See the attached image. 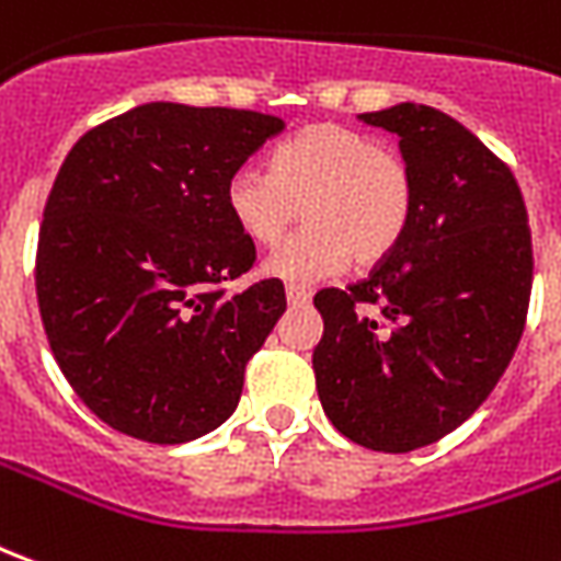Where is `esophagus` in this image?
<instances>
[{
    "mask_svg": "<svg viewBox=\"0 0 561 561\" xmlns=\"http://www.w3.org/2000/svg\"><path fill=\"white\" fill-rule=\"evenodd\" d=\"M285 297H288V304H291V307H304V304L309 300V291L304 288V285H288V288H285Z\"/></svg>",
    "mask_w": 561,
    "mask_h": 561,
    "instance_id": "obj_1",
    "label": "esophagus"
}]
</instances>
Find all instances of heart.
Returning a JSON list of instances; mask_svg holds the SVG:
<instances>
[{
    "label": "heart",
    "instance_id": "1",
    "mask_svg": "<svg viewBox=\"0 0 561 561\" xmlns=\"http://www.w3.org/2000/svg\"><path fill=\"white\" fill-rule=\"evenodd\" d=\"M413 203V175L401 154L343 124H312L270 154V170L240 167L225 185L230 221L257 245H276L304 206L309 225L264 267L288 282L328 279L352 257H389L410 227Z\"/></svg>",
    "mask_w": 561,
    "mask_h": 561
}]
</instances>
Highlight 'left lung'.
<instances>
[{
    "label": "left lung",
    "instance_id": "left-lung-1",
    "mask_svg": "<svg viewBox=\"0 0 561 561\" xmlns=\"http://www.w3.org/2000/svg\"><path fill=\"white\" fill-rule=\"evenodd\" d=\"M362 121L401 139L416 203L367 279L312 297L324 319L312 370L343 437L410 453L458 428L507 370L526 328L531 230L507 163L456 117L401 103Z\"/></svg>",
    "mask_w": 561,
    "mask_h": 561
}]
</instances>
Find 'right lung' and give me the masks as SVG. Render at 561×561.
Instances as JSON below:
<instances>
[{"mask_svg":"<svg viewBox=\"0 0 561 561\" xmlns=\"http://www.w3.org/2000/svg\"><path fill=\"white\" fill-rule=\"evenodd\" d=\"M282 127L245 108L145 103L62 160L38 230V312L69 386L121 434L185 444L237 410L285 285L225 294L254 264L225 185Z\"/></svg>","mask_w":561,"mask_h":561,"instance_id":"obj_1","label":"right lung"}]
</instances>
